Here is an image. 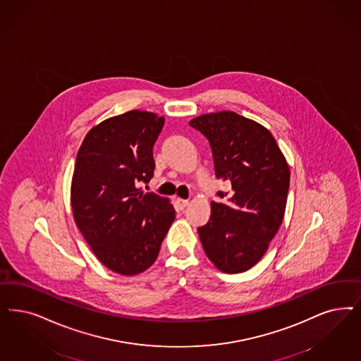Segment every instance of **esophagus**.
I'll return each mask as SVG.
<instances>
[{"mask_svg":"<svg viewBox=\"0 0 361 361\" xmlns=\"http://www.w3.org/2000/svg\"><path fill=\"white\" fill-rule=\"evenodd\" d=\"M188 204H189L188 200L176 199V205H177V208H178L180 211H184V209L187 208Z\"/></svg>","mask_w":361,"mask_h":361,"instance_id":"obj_1","label":"esophagus"}]
</instances>
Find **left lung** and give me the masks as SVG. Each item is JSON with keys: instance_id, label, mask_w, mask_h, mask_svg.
<instances>
[{"instance_id": "1", "label": "left lung", "mask_w": 361, "mask_h": 361, "mask_svg": "<svg viewBox=\"0 0 361 361\" xmlns=\"http://www.w3.org/2000/svg\"><path fill=\"white\" fill-rule=\"evenodd\" d=\"M189 125L208 138L216 177L232 185L217 192L221 201H212L211 219L197 229L202 248L221 272H245L283 223L288 162L267 128L237 113L202 114Z\"/></svg>"}]
</instances>
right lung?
Masks as SVG:
<instances>
[{"label": "right lung", "instance_id": "obj_1", "mask_svg": "<svg viewBox=\"0 0 361 361\" xmlns=\"http://www.w3.org/2000/svg\"><path fill=\"white\" fill-rule=\"evenodd\" d=\"M164 121L144 111L111 117L87 132L77 153L71 188L75 224L116 274L147 271L176 217L169 200L138 188L153 177V145Z\"/></svg>", "mask_w": 361, "mask_h": 361}]
</instances>
